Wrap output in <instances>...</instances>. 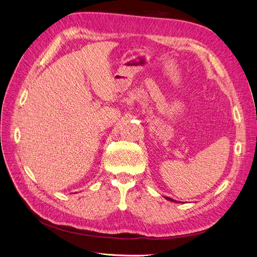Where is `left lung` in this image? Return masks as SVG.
Segmentation results:
<instances>
[{"label": "left lung", "instance_id": "8db88e82", "mask_svg": "<svg viewBox=\"0 0 257 257\" xmlns=\"http://www.w3.org/2000/svg\"><path fill=\"white\" fill-rule=\"evenodd\" d=\"M167 200H169V201H174V203H177V201L175 200V199H173V198H170V197H165Z\"/></svg>", "mask_w": 257, "mask_h": 257}]
</instances>
